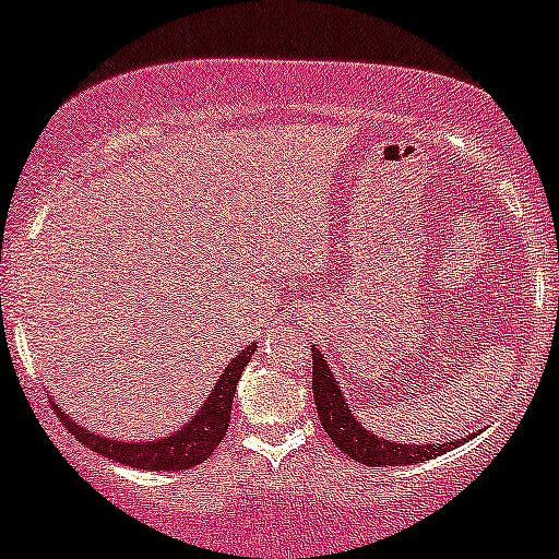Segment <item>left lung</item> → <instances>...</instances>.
Returning a JSON list of instances; mask_svg holds the SVG:
<instances>
[{
    "label": "left lung",
    "mask_w": 559,
    "mask_h": 559,
    "mask_svg": "<svg viewBox=\"0 0 559 559\" xmlns=\"http://www.w3.org/2000/svg\"><path fill=\"white\" fill-rule=\"evenodd\" d=\"M312 397H316L321 425L326 429L329 438L334 440L336 449L347 453L355 462L366 464V467H397V464L429 462V459L440 456V453L456 449L462 443V440H456V443L445 445H401L371 435L369 429L360 427L353 419L334 373H331L329 364L316 347H312Z\"/></svg>",
    "instance_id": "left-lung-1"
}]
</instances>
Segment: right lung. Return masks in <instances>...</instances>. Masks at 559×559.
<instances>
[{
  "mask_svg": "<svg viewBox=\"0 0 559 559\" xmlns=\"http://www.w3.org/2000/svg\"><path fill=\"white\" fill-rule=\"evenodd\" d=\"M257 345H249L238 355L236 360H230V366L225 369L219 382L214 384V392L210 401L204 403V408L190 419L188 427L177 429L169 438L156 440V443H121V440H106L100 435H92L90 429L79 427L76 421L69 419V414L58 411V419L69 427L71 435H76L79 443L87 445L90 451L100 453V456L114 459V462L127 464V467L138 469H151V472H180L190 469L195 464L206 462L217 445L223 443L225 432L230 425V408H233V392H236L238 379H241L243 369L254 355Z\"/></svg>",
  "mask_w": 559,
  "mask_h": 559,
  "instance_id": "obj_1",
  "label": "right lung"
}]
</instances>
